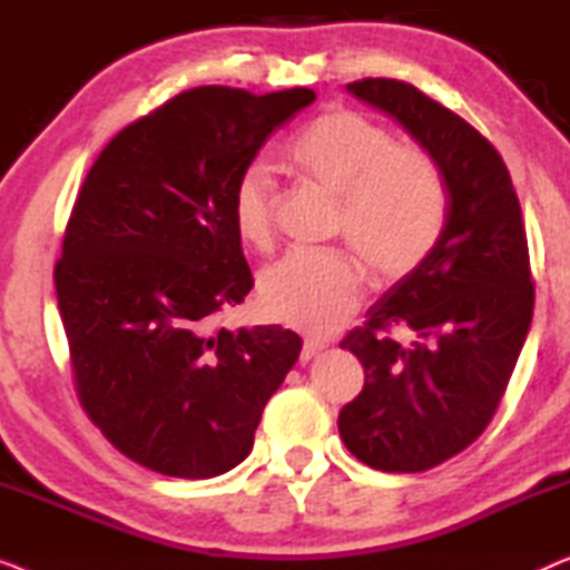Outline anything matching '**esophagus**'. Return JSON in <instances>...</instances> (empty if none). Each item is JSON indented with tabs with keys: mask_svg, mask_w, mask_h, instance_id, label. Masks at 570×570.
Listing matches in <instances>:
<instances>
[{
	"mask_svg": "<svg viewBox=\"0 0 570 570\" xmlns=\"http://www.w3.org/2000/svg\"><path fill=\"white\" fill-rule=\"evenodd\" d=\"M324 347H326V345H324L322 340H306V342H303V350H301V361L308 363L311 357H316L318 353H322Z\"/></svg>",
	"mask_w": 570,
	"mask_h": 570,
	"instance_id": "34e87169",
	"label": "esophagus"
}]
</instances>
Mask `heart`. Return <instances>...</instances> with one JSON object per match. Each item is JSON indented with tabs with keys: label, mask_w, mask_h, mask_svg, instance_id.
I'll list each match as a JSON object with an SVG mask.
<instances>
[{
	"label": "heart",
	"mask_w": 570,
	"mask_h": 570,
	"mask_svg": "<svg viewBox=\"0 0 570 570\" xmlns=\"http://www.w3.org/2000/svg\"><path fill=\"white\" fill-rule=\"evenodd\" d=\"M303 181L340 197L337 228L373 275H410L439 238L446 194L433 160L353 111H326L287 147ZM275 184L264 166H248L230 194L238 238L267 248L275 233ZM363 295V267L347 252H291L259 279L264 314L295 330L324 334L353 314Z\"/></svg>",
	"instance_id": "heart-1"
}]
</instances>
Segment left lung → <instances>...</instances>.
Masks as SVG:
<instances>
[{"label":"left lung","instance_id":"obj_1","mask_svg":"<svg viewBox=\"0 0 570 570\" xmlns=\"http://www.w3.org/2000/svg\"><path fill=\"white\" fill-rule=\"evenodd\" d=\"M347 90L392 116L446 186L431 252L342 340L365 371L337 420L347 451L381 472H425L485 431L509 386L534 308L527 233L509 168L462 116L400 80ZM392 325L411 340L389 338Z\"/></svg>","mask_w":570,"mask_h":570}]
</instances>
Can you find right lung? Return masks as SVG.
I'll use <instances>...</instances> for the list:
<instances>
[{
	"label": "right lung",
	"instance_id": "1",
	"mask_svg": "<svg viewBox=\"0 0 570 570\" xmlns=\"http://www.w3.org/2000/svg\"><path fill=\"white\" fill-rule=\"evenodd\" d=\"M314 100L186 90L121 129L85 178L53 269L59 314L85 412L147 470L205 480L244 462L298 361L295 332L215 330V316L254 287L233 186Z\"/></svg>",
	"mask_w": 570,
	"mask_h": 570
}]
</instances>
